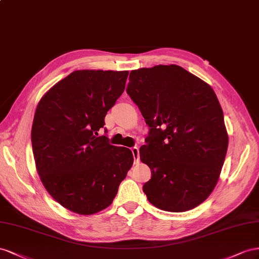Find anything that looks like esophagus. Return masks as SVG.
Returning a JSON list of instances; mask_svg holds the SVG:
<instances>
[{
  "mask_svg": "<svg viewBox=\"0 0 259 259\" xmlns=\"http://www.w3.org/2000/svg\"><path fill=\"white\" fill-rule=\"evenodd\" d=\"M131 152L132 154H134V158H135V162H139V159H140V156H139V149L137 146H134L131 149Z\"/></svg>",
  "mask_w": 259,
  "mask_h": 259,
  "instance_id": "obj_1",
  "label": "esophagus"
}]
</instances>
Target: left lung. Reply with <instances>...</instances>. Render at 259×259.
<instances>
[{
  "mask_svg": "<svg viewBox=\"0 0 259 259\" xmlns=\"http://www.w3.org/2000/svg\"><path fill=\"white\" fill-rule=\"evenodd\" d=\"M127 93L150 127L140 147L152 174L147 199L166 211L193 209L215 189L228 150L216 93L178 65L132 70Z\"/></svg>",
  "mask_w": 259,
  "mask_h": 259,
  "instance_id": "obj_1",
  "label": "left lung"
}]
</instances>
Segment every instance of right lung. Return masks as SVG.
I'll list each match as a JSON object with an SVG mask.
<instances>
[{
    "mask_svg": "<svg viewBox=\"0 0 259 259\" xmlns=\"http://www.w3.org/2000/svg\"><path fill=\"white\" fill-rule=\"evenodd\" d=\"M128 75V70H76L36 106L31 129L36 171L50 195L79 215L108 207L134 164L129 149L109 144L98 134Z\"/></svg>",
    "mask_w": 259,
    "mask_h": 259,
    "instance_id": "1",
    "label": "right lung"
}]
</instances>
